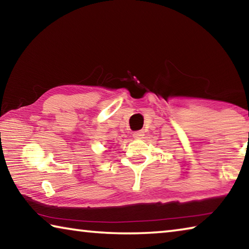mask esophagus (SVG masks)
Wrapping results in <instances>:
<instances>
[{"label":"esophagus","instance_id":"34e87169","mask_svg":"<svg viewBox=\"0 0 249 249\" xmlns=\"http://www.w3.org/2000/svg\"><path fill=\"white\" fill-rule=\"evenodd\" d=\"M144 132L142 130H137V132H135L133 134V137L135 138V140H141V138L144 137Z\"/></svg>","mask_w":249,"mask_h":249}]
</instances>
